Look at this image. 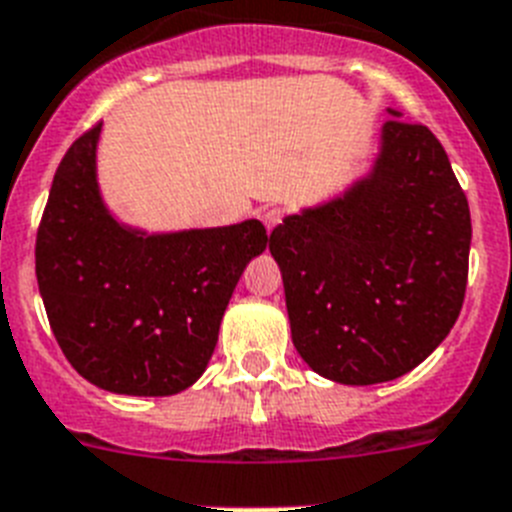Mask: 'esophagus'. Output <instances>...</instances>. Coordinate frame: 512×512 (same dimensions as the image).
Masks as SVG:
<instances>
[{
  "instance_id": "esophagus-1",
  "label": "esophagus",
  "mask_w": 512,
  "mask_h": 512,
  "mask_svg": "<svg viewBox=\"0 0 512 512\" xmlns=\"http://www.w3.org/2000/svg\"><path fill=\"white\" fill-rule=\"evenodd\" d=\"M260 221L265 223V229H276L278 223L283 221V210L276 208V205H268V208L260 210Z\"/></svg>"
}]
</instances>
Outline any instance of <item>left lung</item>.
Listing matches in <instances>:
<instances>
[{
	"instance_id": "obj_1",
	"label": "left lung",
	"mask_w": 512,
	"mask_h": 512,
	"mask_svg": "<svg viewBox=\"0 0 512 512\" xmlns=\"http://www.w3.org/2000/svg\"><path fill=\"white\" fill-rule=\"evenodd\" d=\"M471 213L432 130L393 117L369 179L270 234L291 338L317 375L375 385L448 336L468 281Z\"/></svg>"
}]
</instances>
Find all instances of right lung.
I'll return each mask as SVG.
<instances>
[{
  "instance_id": "1",
  "label": "right lung",
  "mask_w": 512,
  "mask_h": 512,
  "mask_svg": "<svg viewBox=\"0 0 512 512\" xmlns=\"http://www.w3.org/2000/svg\"><path fill=\"white\" fill-rule=\"evenodd\" d=\"M101 122L59 163L36 234V278L67 362L122 395H174L208 367L260 221L145 236L122 229L96 184Z\"/></svg>"
}]
</instances>
